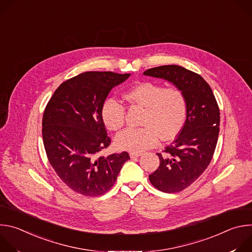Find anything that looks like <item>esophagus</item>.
<instances>
[{"instance_id":"1","label":"esophagus","mask_w":252,"mask_h":252,"mask_svg":"<svg viewBox=\"0 0 252 252\" xmlns=\"http://www.w3.org/2000/svg\"><path fill=\"white\" fill-rule=\"evenodd\" d=\"M140 156H141L140 153H130V154H129L130 158H139Z\"/></svg>"}]
</instances>
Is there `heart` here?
<instances>
[{
  "label": "heart",
  "mask_w": 252,
  "mask_h": 252,
  "mask_svg": "<svg viewBox=\"0 0 252 252\" xmlns=\"http://www.w3.org/2000/svg\"><path fill=\"white\" fill-rule=\"evenodd\" d=\"M125 98L145 109L141 117L142 127L126 128L116 137L119 149L140 153L156 146L158 136L162 140L174 138L185 126L188 103L184 93L177 88H163L153 82L133 86ZM101 118L112 130L120 129L125 123L126 111L122 103L107 98L101 105Z\"/></svg>",
  "instance_id": "1"
}]
</instances>
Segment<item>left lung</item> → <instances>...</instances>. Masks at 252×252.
<instances>
[{
    "mask_svg": "<svg viewBox=\"0 0 252 252\" xmlns=\"http://www.w3.org/2000/svg\"><path fill=\"white\" fill-rule=\"evenodd\" d=\"M143 75L171 83L187 98L185 126L165 148L164 155L158 154L159 166L149 176L152 185L160 191H182L210 163L220 132L219 105L203 78L181 65H160L146 70Z\"/></svg>",
    "mask_w": 252,
    "mask_h": 252,
    "instance_id": "left-lung-1",
    "label": "left lung"
}]
</instances>
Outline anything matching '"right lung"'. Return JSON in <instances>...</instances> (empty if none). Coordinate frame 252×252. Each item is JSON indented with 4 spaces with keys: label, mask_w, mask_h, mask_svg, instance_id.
<instances>
[{
    "label": "right lung",
    "mask_w": 252,
    "mask_h": 252,
    "mask_svg": "<svg viewBox=\"0 0 252 252\" xmlns=\"http://www.w3.org/2000/svg\"><path fill=\"white\" fill-rule=\"evenodd\" d=\"M129 76L86 71L63 82L46 106L42 131L48 159L62 181L78 193L103 194L129 159L126 152L98 157L111 143L101 105L110 92Z\"/></svg>",
    "instance_id": "1"
}]
</instances>
